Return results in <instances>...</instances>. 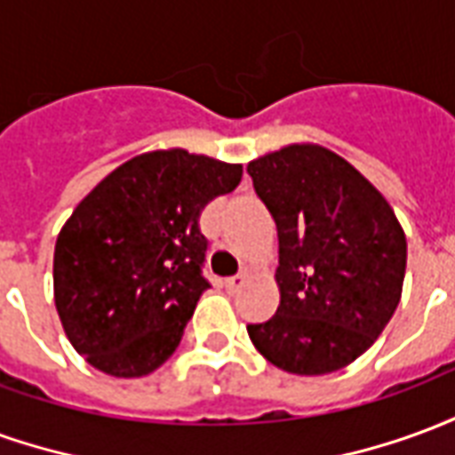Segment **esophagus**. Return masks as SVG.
<instances>
[{"label": "esophagus", "mask_w": 455, "mask_h": 455, "mask_svg": "<svg viewBox=\"0 0 455 455\" xmlns=\"http://www.w3.org/2000/svg\"><path fill=\"white\" fill-rule=\"evenodd\" d=\"M248 283V275L246 273H238V275H231L224 280V287H227L228 292H238L241 287H246Z\"/></svg>", "instance_id": "1"}]
</instances>
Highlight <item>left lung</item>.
<instances>
[{"instance_id": "1", "label": "left lung", "mask_w": 455, "mask_h": 455, "mask_svg": "<svg viewBox=\"0 0 455 455\" xmlns=\"http://www.w3.org/2000/svg\"><path fill=\"white\" fill-rule=\"evenodd\" d=\"M280 243V307L248 324L263 358L326 375L371 348L400 305L407 238L378 189L334 150L292 143L248 163Z\"/></svg>"}]
</instances>
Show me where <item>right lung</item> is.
<instances>
[{
  "label": "right lung",
  "instance_id": "right-lung-1",
  "mask_svg": "<svg viewBox=\"0 0 455 455\" xmlns=\"http://www.w3.org/2000/svg\"><path fill=\"white\" fill-rule=\"evenodd\" d=\"M241 175L236 163L150 150L75 207L55 241L53 292L65 336L90 365L140 378L175 353L209 287L202 209Z\"/></svg>",
  "mask_w": 455,
  "mask_h": 455
}]
</instances>
